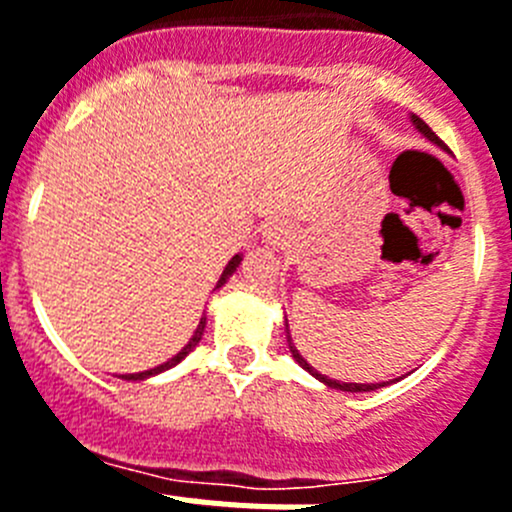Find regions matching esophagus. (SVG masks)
I'll return each mask as SVG.
<instances>
[{"mask_svg": "<svg viewBox=\"0 0 512 512\" xmlns=\"http://www.w3.org/2000/svg\"><path fill=\"white\" fill-rule=\"evenodd\" d=\"M264 235H266V241H269L274 248H284L292 233H289L287 220H271V223L266 225Z\"/></svg>", "mask_w": 512, "mask_h": 512, "instance_id": "obj_1", "label": "esophagus"}]
</instances>
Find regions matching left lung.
Listing matches in <instances>:
<instances>
[{
  "instance_id": "left-lung-1",
  "label": "left lung",
  "mask_w": 512,
  "mask_h": 512,
  "mask_svg": "<svg viewBox=\"0 0 512 512\" xmlns=\"http://www.w3.org/2000/svg\"><path fill=\"white\" fill-rule=\"evenodd\" d=\"M410 120H413L415 130H418L420 135H425V138L431 140V143H436L438 148H446V146H443V140L438 138V135L433 133V130L428 128V125H425V122L420 120L418 115H413V117H410ZM287 330H289V328H287ZM287 343H289V351H292V359H295L297 364H300L302 369H305V372H310L312 377L320 379V382L328 384V387H333V390H343V392H372V390H379V387H384V384H387V382H379V384H356V382H338V379H328V377H325V374H320L318 369H312V366L307 364L305 359H302V354H300V351H297V346H295V343H292V338H289V336H287ZM395 382H397V379H395Z\"/></svg>"
}]
</instances>
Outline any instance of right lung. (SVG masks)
<instances>
[{
	"mask_svg": "<svg viewBox=\"0 0 512 512\" xmlns=\"http://www.w3.org/2000/svg\"><path fill=\"white\" fill-rule=\"evenodd\" d=\"M241 259H243L241 253H235L233 259H230L228 264H225V269H223V274H220V279H217V287H215V289H220V287H223L225 282H228L230 277H233V271L238 269V264H241ZM205 325H207V318H205V315H202V318H200V325H197V330H194V336L189 338L187 346H184L182 351H179V354H176V356H171L169 361H164V364H161V366H153V369H148V372L122 374V379H133V382H138V379H148V377H153V374H161V372H166V369H171V366H176V364H179V361L184 359V356L189 354V351H192L194 346H197V343L202 341V333H205Z\"/></svg>",
	"mask_w": 512,
	"mask_h": 512,
	"instance_id": "1",
	"label": "right lung"
}]
</instances>
